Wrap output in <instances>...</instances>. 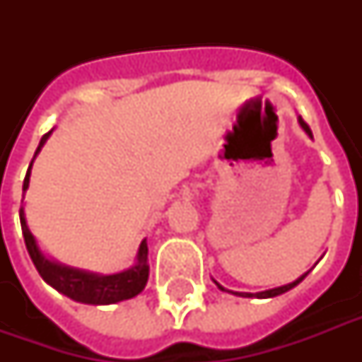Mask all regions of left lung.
<instances>
[{
  "label": "left lung",
  "mask_w": 362,
  "mask_h": 362,
  "mask_svg": "<svg viewBox=\"0 0 362 362\" xmlns=\"http://www.w3.org/2000/svg\"><path fill=\"white\" fill-rule=\"evenodd\" d=\"M298 122H300V125H303V129L306 131V133H308L310 136H312V131H310L308 124H306V122H304L303 118H298ZM306 276H308V272H306V274H303V276H300V278H298V280H295V281H293V284H287V286L276 287V289H269V291H261V293H255V295H253V293H244V295H240V297H259V298H269V297H276V295H281V293H286V291H289V289H293V287L297 286V284H300V281H303L304 278H306ZM218 287H220V289H223V287H221L220 284H218Z\"/></svg>",
  "instance_id": "obj_1"
}]
</instances>
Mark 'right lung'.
<instances>
[{
	"instance_id": "add662e5",
	"label": "right lung",
	"mask_w": 362,
	"mask_h": 362,
	"mask_svg": "<svg viewBox=\"0 0 362 362\" xmlns=\"http://www.w3.org/2000/svg\"><path fill=\"white\" fill-rule=\"evenodd\" d=\"M52 131L45 133L39 142V146L35 150V156L39 153L41 146L47 142L48 135ZM31 169V163H30ZM30 169L25 173L24 178V187L22 189H28V184H30ZM20 226H22V235H24L25 247H28V253H30L31 261L35 264V269L39 270V274L47 284L58 289L59 293H64L73 300H78V303L84 304H115L125 300V298H131L139 295V293L144 289L148 281V246L146 240H142L141 247H139V261H136L135 267L124 270V272H118V274L110 276H98L90 274V272H82V270L69 269V267H62L58 263H52L45 259L39 247L35 244V238L30 233L28 226H25L24 210L20 209Z\"/></svg>"
}]
</instances>
